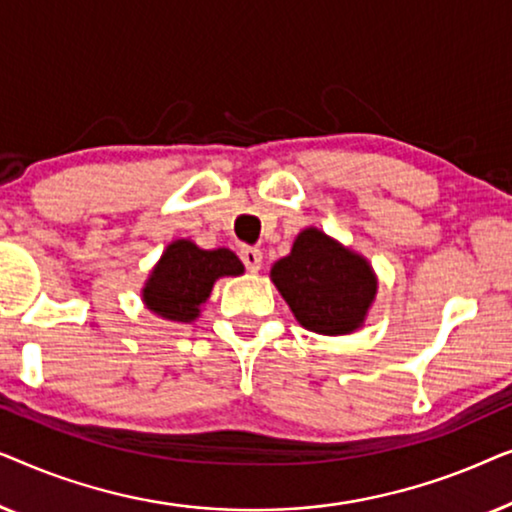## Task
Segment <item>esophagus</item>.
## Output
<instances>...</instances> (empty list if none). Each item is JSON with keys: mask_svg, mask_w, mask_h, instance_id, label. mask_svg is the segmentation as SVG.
<instances>
[{"mask_svg": "<svg viewBox=\"0 0 512 512\" xmlns=\"http://www.w3.org/2000/svg\"><path fill=\"white\" fill-rule=\"evenodd\" d=\"M240 258H242V263L247 265V270H249V272H258V270H261V265H263V254H261V249L244 247V249L240 251Z\"/></svg>", "mask_w": 512, "mask_h": 512, "instance_id": "1", "label": "esophagus"}]
</instances>
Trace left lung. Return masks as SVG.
I'll use <instances>...</instances> for the list:
<instances>
[{
	"mask_svg": "<svg viewBox=\"0 0 512 512\" xmlns=\"http://www.w3.org/2000/svg\"><path fill=\"white\" fill-rule=\"evenodd\" d=\"M270 279L298 324L319 335L359 331L377 296L368 258L314 226L300 230L291 254L270 268Z\"/></svg>",
	"mask_w": 512,
	"mask_h": 512,
	"instance_id": "1",
	"label": "left lung"
}]
</instances>
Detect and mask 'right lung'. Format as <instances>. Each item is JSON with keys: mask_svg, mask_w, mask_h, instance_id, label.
<instances>
[{"mask_svg": "<svg viewBox=\"0 0 512 512\" xmlns=\"http://www.w3.org/2000/svg\"><path fill=\"white\" fill-rule=\"evenodd\" d=\"M244 265L226 247L200 249L188 237L172 240L142 286V303L160 319L191 324L212 296L216 279L240 277Z\"/></svg>", "mask_w": 512, "mask_h": 512, "instance_id": "1", "label": "right lung"}]
</instances>
